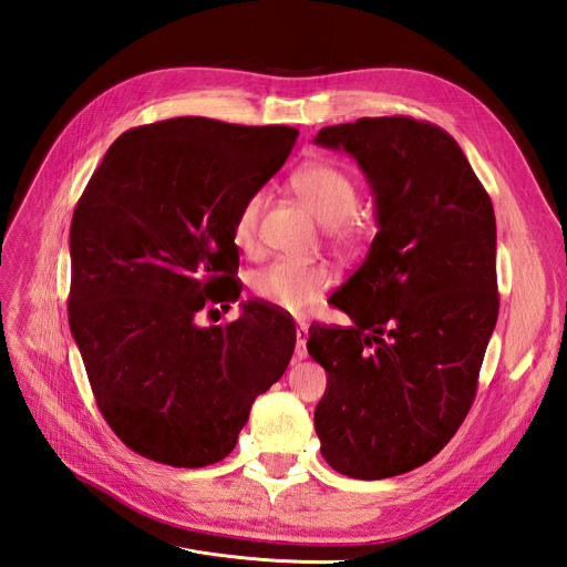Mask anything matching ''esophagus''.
I'll list each match as a JSON object with an SVG mask.
<instances>
[{
  "label": "esophagus",
  "mask_w": 567,
  "mask_h": 567,
  "mask_svg": "<svg viewBox=\"0 0 567 567\" xmlns=\"http://www.w3.org/2000/svg\"><path fill=\"white\" fill-rule=\"evenodd\" d=\"M296 338H298V342H296V359H305L307 357V326L305 323H300L298 329H296Z\"/></svg>",
  "instance_id": "1"
}]
</instances>
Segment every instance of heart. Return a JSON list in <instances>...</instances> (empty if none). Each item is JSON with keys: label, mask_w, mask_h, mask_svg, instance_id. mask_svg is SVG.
Returning <instances> with one entry per match:
<instances>
[{"label": "heart", "mask_w": 567, "mask_h": 567, "mask_svg": "<svg viewBox=\"0 0 567 567\" xmlns=\"http://www.w3.org/2000/svg\"><path fill=\"white\" fill-rule=\"evenodd\" d=\"M290 186L321 225L331 227V234L340 241H350L357 231L352 215L359 205V188L346 167L331 161L305 163L290 175ZM265 198L262 188H257L238 208L234 241L241 250H252L255 246ZM333 281L331 267L323 262L277 260L252 274L250 288L255 298L269 307H277L288 315H305L312 310Z\"/></svg>", "instance_id": "heart-1"}]
</instances>
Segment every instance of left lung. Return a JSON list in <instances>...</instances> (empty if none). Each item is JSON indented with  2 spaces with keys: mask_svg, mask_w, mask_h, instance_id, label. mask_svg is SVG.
Instances as JSON below:
<instances>
[{
  "mask_svg": "<svg viewBox=\"0 0 567 567\" xmlns=\"http://www.w3.org/2000/svg\"><path fill=\"white\" fill-rule=\"evenodd\" d=\"M375 198L367 260L331 302L352 326H310L326 369L315 409L321 456L348 477L414 471L447 444L475 400L499 315L489 194L454 136L409 115L323 127Z\"/></svg>",
  "mask_w": 567,
  "mask_h": 567,
  "instance_id": "left-lung-1",
  "label": "left lung"
}]
</instances>
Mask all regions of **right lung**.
Masks as SVG:
<instances>
[{
    "mask_svg": "<svg viewBox=\"0 0 567 567\" xmlns=\"http://www.w3.org/2000/svg\"><path fill=\"white\" fill-rule=\"evenodd\" d=\"M296 140L286 125L169 117L120 134L82 192L68 321L96 406L132 452L175 468L221 461L293 357L296 323L274 307L248 302L210 329L196 317L241 296L238 208Z\"/></svg>",
    "mask_w": 567,
    "mask_h": 567,
    "instance_id": "1",
    "label": "right lung"
}]
</instances>
